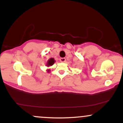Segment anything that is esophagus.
I'll return each instance as SVG.
<instances>
[{
  "mask_svg": "<svg viewBox=\"0 0 123 123\" xmlns=\"http://www.w3.org/2000/svg\"><path fill=\"white\" fill-rule=\"evenodd\" d=\"M60 60L61 62H65L66 61V59L65 58H61Z\"/></svg>",
  "mask_w": 123,
  "mask_h": 123,
  "instance_id": "1",
  "label": "esophagus"
}]
</instances>
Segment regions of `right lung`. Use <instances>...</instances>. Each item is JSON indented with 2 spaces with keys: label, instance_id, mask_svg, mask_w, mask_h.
I'll return each mask as SVG.
<instances>
[{
  "label": "right lung",
  "instance_id": "obj_1",
  "mask_svg": "<svg viewBox=\"0 0 123 123\" xmlns=\"http://www.w3.org/2000/svg\"><path fill=\"white\" fill-rule=\"evenodd\" d=\"M55 60H54V58H50L47 61V63H46V66H47V67L52 66L54 63H55ZM47 72L48 73H49L50 72V69H47Z\"/></svg>",
  "mask_w": 123,
  "mask_h": 123
}]
</instances>
